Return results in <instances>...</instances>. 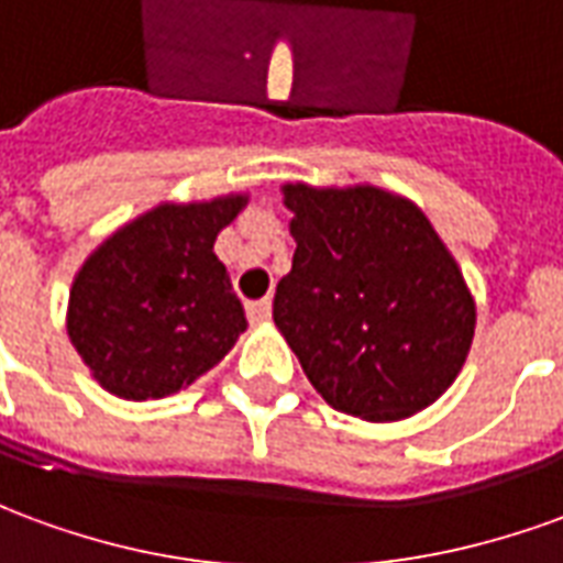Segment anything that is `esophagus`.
Listing matches in <instances>:
<instances>
[{"label": "esophagus", "mask_w": 563, "mask_h": 563, "mask_svg": "<svg viewBox=\"0 0 563 563\" xmlns=\"http://www.w3.org/2000/svg\"><path fill=\"white\" fill-rule=\"evenodd\" d=\"M246 319H250L253 325H262V322H268V319H271V301H268V298H262V301H250V305H246Z\"/></svg>", "instance_id": "34e87169"}]
</instances>
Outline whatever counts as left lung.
<instances>
[{"instance_id": "left-lung-1", "label": "left lung", "mask_w": 563, "mask_h": 563, "mask_svg": "<svg viewBox=\"0 0 563 563\" xmlns=\"http://www.w3.org/2000/svg\"><path fill=\"white\" fill-rule=\"evenodd\" d=\"M292 271L274 322L341 413L395 422L434 404L471 353L476 307L422 210L377 186H283Z\"/></svg>"}]
</instances>
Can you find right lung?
<instances>
[{
    "mask_svg": "<svg viewBox=\"0 0 563 563\" xmlns=\"http://www.w3.org/2000/svg\"><path fill=\"white\" fill-rule=\"evenodd\" d=\"M246 196L159 205L92 253L68 295V338L111 395H174L246 329L213 241Z\"/></svg>",
    "mask_w": 563,
    "mask_h": 563,
    "instance_id": "1",
    "label": "right lung"
}]
</instances>
